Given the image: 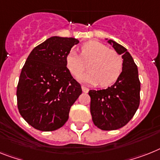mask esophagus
Listing matches in <instances>:
<instances>
[{"label": "esophagus", "instance_id": "34e87169", "mask_svg": "<svg viewBox=\"0 0 160 160\" xmlns=\"http://www.w3.org/2000/svg\"><path fill=\"white\" fill-rule=\"evenodd\" d=\"M82 92H85V93H88V92H89V89H88V88H86L85 86H82Z\"/></svg>", "mask_w": 160, "mask_h": 160}]
</instances>
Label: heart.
<instances>
[{
  "label": "heart",
  "mask_w": 160,
  "mask_h": 160,
  "mask_svg": "<svg viewBox=\"0 0 160 160\" xmlns=\"http://www.w3.org/2000/svg\"><path fill=\"white\" fill-rule=\"evenodd\" d=\"M89 71L78 76L79 81L101 87H109L115 82L122 73L123 62L121 55L109 50L106 45L97 41L86 42L81 47L80 55L72 51L65 58V64L73 76H78L85 69L88 63Z\"/></svg>",
  "instance_id": "obj_1"
}]
</instances>
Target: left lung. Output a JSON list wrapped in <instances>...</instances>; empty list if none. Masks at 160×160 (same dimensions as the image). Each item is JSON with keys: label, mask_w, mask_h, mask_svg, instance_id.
I'll return each instance as SVG.
<instances>
[{"label": "left lung", "mask_w": 160, "mask_h": 160, "mask_svg": "<svg viewBox=\"0 0 160 160\" xmlns=\"http://www.w3.org/2000/svg\"><path fill=\"white\" fill-rule=\"evenodd\" d=\"M107 40V39H106ZM108 43L122 55V73L115 83L107 89L90 90L92 121L101 130L121 128L130 121L140 105L141 82L138 69L128 50L113 40Z\"/></svg>", "instance_id": "8db88e82"}]
</instances>
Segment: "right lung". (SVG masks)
<instances>
[{"label": "right lung", "mask_w": 160, "mask_h": 160, "mask_svg": "<svg viewBox=\"0 0 160 160\" xmlns=\"http://www.w3.org/2000/svg\"><path fill=\"white\" fill-rule=\"evenodd\" d=\"M78 42L73 38L51 37L36 47L25 62L17 86V105L21 116L34 128H60L82 94L81 85L65 64L66 56Z\"/></svg>", "instance_id": "1"}]
</instances>
